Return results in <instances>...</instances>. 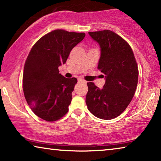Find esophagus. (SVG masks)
Instances as JSON below:
<instances>
[{
    "label": "esophagus",
    "mask_w": 161,
    "mask_h": 161,
    "mask_svg": "<svg viewBox=\"0 0 161 161\" xmlns=\"http://www.w3.org/2000/svg\"><path fill=\"white\" fill-rule=\"evenodd\" d=\"M78 82L83 83H86V81H85L84 80H83V79H81V78H79L78 79Z\"/></svg>",
    "instance_id": "1"
}]
</instances>
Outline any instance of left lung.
Returning a JSON list of instances; mask_svg holds the SVG:
<instances>
[{"label":"left lung","mask_w":161,"mask_h":161,"mask_svg":"<svg viewBox=\"0 0 161 161\" xmlns=\"http://www.w3.org/2000/svg\"><path fill=\"white\" fill-rule=\"evenodd\" d=\"M89 34L100 45L97 68L105 83L101 89L87 83L86 103L96 117L112 119L126 109L133 97L138 78L137 63L130 46L118 34L109 30Z\"/></svg>","instance_id":"obj_1"}]
</instances>
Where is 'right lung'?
Returning a JSON list of instances; mask_svg holds the SVG:
<instances>
[{"label":"right lung","mask_w":161,"mask_h":161,"mask_svg":"<svg viewBox=\"0 0 161 161\" xmlns=\"http://www.w3.org/2000/svg\"><path fill=\"white\" fill-rule=\"evenodd\" d=\"M85 36L84 33L55 30L39 39L31 50L24 66L23 92L39 118L54 122L67 113L78 80L61 75L58 67L66 63L72 48Z\"/></svg>","instance_id":"1"}]
</instances>
